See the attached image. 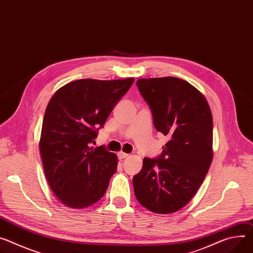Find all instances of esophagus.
Masks as SVG:
<instances>
[{"label": "esophagus", "mask_w": 253, "mask_h": 253, "mask_svg": "<svg viewBox=\"0 0 253 253\" xmlns=\"http://www.w3.org/2000/svg\"><path fill=\"white\" fill-rule=\"evenodd\" d=\"M128 156H129V154L124 153V152H119V153H118V157H119V159H124V158H127Z\"/></svg>", "instance_id": "34e87169"}]
</instances>
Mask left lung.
<instances>
[{"label":"left lung","mask_w":253,"mask_h":253,"mask_svg":"<svg viewBox=\"0 0 253 253\" xmlns=\"http://www.w3.org/2000/svg\"><path fill=\"white\" fill-rule=\"evenodd\" d=\"M136 84L154 127L169 140L159 156L144 157L142 169L133 176L135 197L153 213H173L192 200L210 169L212 113L205 97L181 79H140Z\"/></svg>","instance_id":"obj_1"}]
</instances>
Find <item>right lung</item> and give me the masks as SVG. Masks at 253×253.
Wrapping results in <instances>:
<instances>
[{"label":"right lung","instance_id":"right-lung-1","mask_svg":"<svg viewBox=\"0 0 253 253\" xmlns=\"http://www.w3.org/2000/svg\"><path fill=\"white\" fill-rule=\"evenodd\" d=\"M133 78L79 80L60 87L45 110L40 154L45 176L65 206L82 209L98 202L117 170V155L89 147Z\"/></svg>","mask_w":253,"mask_h":253}]
</instances>
